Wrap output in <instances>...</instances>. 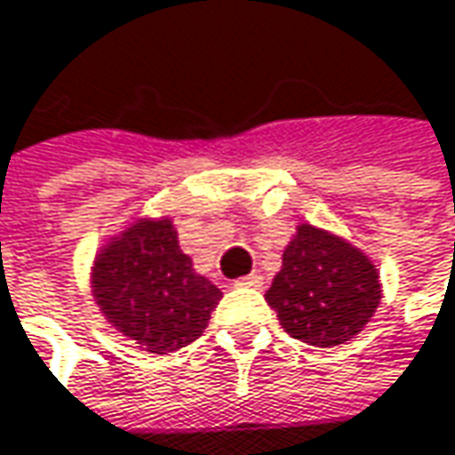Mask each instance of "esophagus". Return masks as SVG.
<instances>
[{
  "mask_svg": "<svg viewBox=\"0 0 455 455\" xmlns=\"http://www.w3.org/2000/svg\"><path fill=\"white\" fill-rule=\"evenodd\" d=\"M236 285H244V288H259L262 285V275H257V273H250V275H244V278H239Z\"/></svg>",
  "mask_w": 455,
  "mask_h": 455,
  "instance_id": "1",
  "label": "esophagus"
}]
</instances>
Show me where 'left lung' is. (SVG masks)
Masks as SVG:
<instances>
[{
	"label": "left lung",
	"instance_id": "left-lung-1",
	"mask_svg": "<svg viewBox=\"0 0 455 455\" xmlns=\"http://www.w3.org/2000/svg\"><path fill=\"white\" fill-rule=\"evenodd\" d=\"M265 299L291 337L332 347L355 337L373 316L381 283L365 254L304 224L285 247L281 273Z\"/></svg>",
	"mask_w": 455,
	"mask_h": 455
}]
</instances>
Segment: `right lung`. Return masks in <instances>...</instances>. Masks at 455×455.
Returning a JSON list of instances; mask_svg holds the SVG:
<instances>
[{"instance_id": "right-lung-1", "label": "right lung", "mask_w": 455, "mask_h": 455, "mask_svg": "<svg viewBox=\"0 0 455 455\" xmlns=\"http://www.w3.org/2000/svg\"><path fill=\"white\" fill-rule=\"evenodd\" d=\"M92 283L108 322L151 353L198 339L221 301V291L182 254L170 219L128 227L94 262Z\"/></svg>"}]
</instances>
